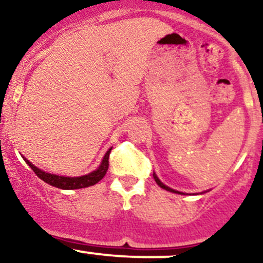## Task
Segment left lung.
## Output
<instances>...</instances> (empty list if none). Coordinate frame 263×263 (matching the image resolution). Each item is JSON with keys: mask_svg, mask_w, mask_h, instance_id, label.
I'll list each match as a JSON object with an SVG mask.
<instances>
[{"mask_svg": "<svg viewBox=\"0 0 263 263\" xmlns=\"http://www.w3.org/2000/svg\"><path fill=\"white\" fill-rule=\"evenodd\" d=\"M154 179H155L156 184H158V185H159V186H160V187H163V189H165V190L170 191V193H178V194H181V193H179V191H175V190H173V189L167 187V186H166V185H164V184H163V182H161V181H160V180H159V179H158V176H156V175H155V174H154Z\"/></svg>", "mask_w": 263, "mask_h": 263, "instance_id": "obj_1", "label": "left lung"}]
</instances>
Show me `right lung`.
Here are the masks:
<instances>
[{
  "mask_svg": "<svg viewBox=\"0 0 263 263\" xmlns=\"http://www.w3.org/2000/svg\"><path fill=\"white\" fill-rule=\"evenodd\" d=\"M110 150L109 149L107 152V154L104 155L103 158L102 164L93 173L88 174V175L84 176H79V178H66V176H58L54 175V174H49L46 173V171L38 169V167L34 166L33 164H31L27 159H25V161L29 165L32 170L34 171V174L40 178L41 180H43L44 182L47 184L52 185V186L58 187V189H63V190H74V189H82V187H88L92 186V185H96L97 182L100 181L104 175L107 174L108 166H109V154H110Z\"/></svg>",
  "mask_w": 263,
  "mask_h": 263,
  "instance_id": "add662e5",
  "label": "right lung"
}]
</instances>
